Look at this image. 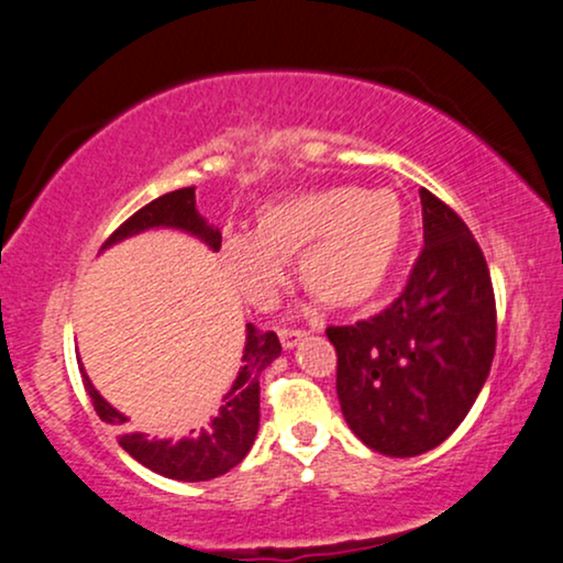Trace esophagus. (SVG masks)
I'll return each mask as SVG.
<instances>
[{
  "instance_id": "34e87169",
  "label": "esophagus",
  "mask_w": 563,
  "mask_h": 563,
  "mask_svg": "<svg viewBox=\"0 0 563 563\" xmlns=\"http://www.w3.org/2000/svg\"><path fill=\"white\" fill-rule=\"evenodd\" d=\"M305 331H297V328H279V341H282V346L284 349H295L299 341L305 339Z\"/></svg>"
}]
</instances>
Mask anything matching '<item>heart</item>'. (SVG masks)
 <instances>
[{
	"label": "heart",
	"instance_id": "obj_1",
	"mask_svg": "<svg viewBox=\"0 0 563 563\" xmlns=\"http://www.w3.org/2000/svg\"><path fill=\"white\" fill-rule=\"evenodd\" d=\"M406 243V211L393 191L331 186L258 209L253 235H228L222 268L253 308L272 310L299 255V282L333 310H356L388 287Z\"/></svg>",
	"mask_w": 563,
	"mask_h": 563
}]
</instances>
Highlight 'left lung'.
Here are the masks:
<instances>
[{
	"label": "left lung",
	"instance_id": "1",
	"mask_svg": "<svg viewBox=\"0 0 563 563\" xmlns=\"http://www.w3.org/2000/svg\"><path fill=\"white\" fill-rule=\"evenodd\" d=\"M424 251L400 297L369 320L331 325L335 393L369 450L413 457L460 427L484 388L496 349V302L468 224L421 188Z\"/></svg>",
	"mask_w": 563,
	"mask_h": 563
}]
</instances>
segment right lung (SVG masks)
Returning <instances> with one entry per match:
<instances>
[{"label":"right lung","mask_w":563,"mask_h":563,"mask_svg":"<svg viewBox=\"0 0 563 563\" xmlns=\"http://www.w3.org/2000/svg\"><path fill=\"white\" fill-rule=\"evenodd\" d=\"M152 228H173L184 230L188 235L203 240L211 251H219L222 245V232L207 224V219L196 209V188H178L159 199L150 201L136 214H131L111 238L106 240L103 247L121 243L139 232ZM245 344L243 360H240L238 375L232 379L230 390L222 396V404L214 413L188 432L180 440H150L142 432H126L119 437V444L129 452L136 463L144 468L159 473V476L173 481H209L224 476L230 468H235L253 448L255 434H258L261 419V372L282 354L279 335L274 331H258L253 323L245 325ZM82 383L87 396H90L95 411L100 419L111 427L126 424V416L108 404L98 390L92 388L90 377L82 369Z\"/></svg>","instance_id":"add662e5"}]
</instances>
